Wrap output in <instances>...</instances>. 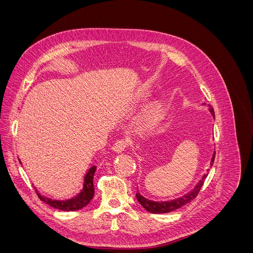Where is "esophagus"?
<instances>
[{"instance_id": "34e87169", "label": "esophagus", "mask_w": 253, "mask_h": 253, "mask_svg": "<svg viewBox=\"0 0 253 253\" xmlns=\"http://www.w3.org/2000/svg\"><path fill=\"white\" fill-rule=\"evenodd\" d=\"M126 145H127L126 141L124 140V139H121V140H118L116 143L113 145V150L116 153H122L126 149Z\"/></svg>"}]
</instances>
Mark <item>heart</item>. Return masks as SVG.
<instances>
[{
    "instance_id": "heart-1",
    "label": "heart",
    "mask_w": 253,
    "mask_h": 253,
    "mask_svg": "<svg viewBox=\"0 0 253 253\" xmlns=\"http://www.w3.org/2000/svg\"><path fill=\"white\" fill-rule=\"evenodd\" d=\"M164 114V104L160 101L153 102L144 110V112L139 116L138 121H137V125H138L140 131H148V129L154 127L162 120Z\"/></svg>"
}]
</instances>
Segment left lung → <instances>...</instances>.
<instances>
[{
	"mask_svg": "<svg viewBox=\"0 0 253 253\" xmlns=\"http://www.w3.org/2000/svg\"><path fill=\"white\" fill-rule=\"evenodd\" d=\"M204 105L206 104L205 102L203 103ZM209 112L211 113L212 117L215 118V115H214V111L212 108L209 109ZM214 156H215V152H214V154L211 158V165L213 164L214 162ZM210 169L207 170V173L203 175L202 179L198 181L196 185L194 186V188L190 191V192H188L187 194L182 195L178 198H175V200H171V201H166V202H155V201H151V200H148V198L143 197L140 193L139 191H137L136 193V198L137 201L139 202V204L143 207V208L151 212V213H155V214H160V213H169V212H172L174 210H177L179 208H181L182 206L187 205L188 203H190L191 201H193L194 198L197 196L198 192H200V190L202 189L203 185H204V181L205 179L207 178V176H208V173H209Z\"/></svg>",
	"mask_w": 253,
	"mask_h": 253,
	"instance_id": "8db88e82",
	"label": "left lung"
}]
</instances>
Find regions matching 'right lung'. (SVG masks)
Returning <instances> with one entry per match:
<instances>
[{"label":"right lung","mask_w":253,"mask_h":253,"mask_svg":"<svg viewBox=\"0 0 253 253\" xmlns=\"http://www.w3.org/2000/svg\"><path fill=\"white\" fill-rule=\"evenodd\" d=\"M20 164H21V162H20ZM96 169H97L96 166L90 167V169H88L85 176H84L83 187H82L81 191L77 195L72 197V198H68V200H64V201L51 200V198L41 195L39 191H38L35 187L37 195L39 196V198L42 202L49 205L50 207H52V208H56V209L62 210V211L80 210V209L84 208V207H86L88 205V203L91 201V198L94 197L95 189H94L93 179H94V174L96 172Z\"/></svg>","instance_id":"right-lung-1"}]
</instances>
